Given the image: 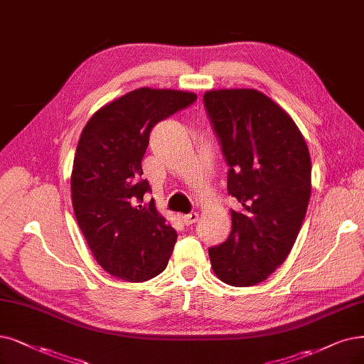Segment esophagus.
<instances>
[{
	"label": "esophagus",
	"instance_id": "34e87169",
	"mask_svg": "<svg viewBox=\"0 0 364 364\" xmlns=\"http://www.w3.org/2000/svg\"><path fill=\"white\" fill-rule=\"evenodd\" d=\"M197 220H198V213H197V212H191V213H188V215H182V221H183L185 225H191V224L197 223Z\"/></svg>",
	"mask_w": 364,
	"mask_h": 364
}]
</instances>
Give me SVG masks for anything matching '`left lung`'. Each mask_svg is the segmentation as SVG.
Instances as JSON below:
<instances>
[{
  "mask_svg": "<svg viewBox=\"0 0 364 364\" xmlns=\"http://www.w3.org/2000/svg\"><path fill=\"white\" fill-rule=\"evenodd\" d=\"M203 103L239 201L228 239L209 248L212 269L228 285H257L297 239L311 197L309 151L289 114L259 91H209Z\"/></svg>",
  "mask_w": 364,
  "mask_h": 364,
  "instance_id": "left-lung-1",
  "label": "left lung"
}]
</instances>
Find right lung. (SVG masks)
Masks as SVG:
<instances>
[{
    "label": "right lung",
    "instance_id": "1",
    "mask_svg": "<svg viewBox=\"0 0 364 364\" xmlns=\"http://www.w3.org/2000/svg\"><path fill=\"white\" fill-rule=\"evenodd\" d=\"M197 95L140 88L101 107L80 134L71 173L76 220L97 263L122 281L143 282L168 263L178 232L144 203L141 159L152 128Z\"/></svg>",
    "mask_w": 364,
    "mask_h": 364
}]
</instances>
